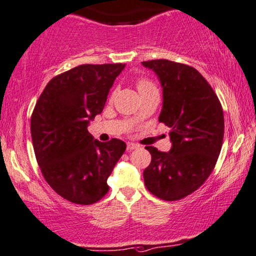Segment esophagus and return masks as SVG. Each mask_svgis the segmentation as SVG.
<instances>
[{
	"instance_id": "obj_1",
	"label": "esophagus",
	"mask_w": 256,
	"mask_h": 256,
	"mask_svg": "<svg viewBox=\"0 0 256 256\" xmlns=\"http://www.w3.org/2000/svg\"><path fill=\"white\" fill-rule=\"evenodd\" d=\"M139 148V145L134 144V143H128V146H126L128 151H132V150H134V148Z\"/></svg>"
}]
</instances>
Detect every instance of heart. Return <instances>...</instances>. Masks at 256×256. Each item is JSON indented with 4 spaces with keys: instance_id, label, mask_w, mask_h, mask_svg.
Listing matches in <instances>:
<instances>
[{
    "instance_id": "b5f03b06",
    "label": "heart",
    "mask_w": 256,
    "mask_h": 256,
    "mask_svg": "<svg viewBox=\"0 0 256 256\" xmlns=\"http://www.w3.org/2000/svg\"><path fill=\"white\" fill-rule=\"evenodd\" d=\"M136 86H137L139 94L151 92V90H157L156 85L148 78H139V79H137V82H136Z\"/></svg>"
}]
</instances>
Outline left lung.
Instances as JSON below:
<instances>
[{
  "mask_svg": "<svg viewBox=\"0 0 256 256\" xmlns=\"http://www.w3.org/2000/svg\"><path fill=\"white\" fill-rule=\"evenodd\" d=\"M160 78L163 108L158 120L170 128L169 152L154 146L144 182L152 195L178 200L196 192L212 172L221 152L224 118L221 102L198 70L160 59L143 61Z\"/></svg>",
  "mask_w": 256,
  "mask_h": 256,
  "instance_id": "left-lung-1",
  "label": "left lung"
}]
</instances>
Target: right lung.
Wrapping results in <instances>:
<instances>
[{"instance_id":"obj_1","label":"right lung","mask_w":256,"mask_h":256,"mask_svg":"<svg viewBox=\"0 0 256 256\" xmlns=\"http://www.w3.org/2000/svg\"><path fill=\"white\" fill-rule=\"evenodd\" d=\"M122 64H80L54 76L38 99L30 132L38 164L58 195L88 206L108 192V178L126 144L93 140L87 126L104 110Z\"/></svg>"}]
</instances>
